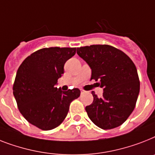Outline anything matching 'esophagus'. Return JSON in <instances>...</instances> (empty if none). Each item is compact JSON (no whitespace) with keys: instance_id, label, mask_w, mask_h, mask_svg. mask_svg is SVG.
<instances>
[{"instance_id":"obj_1","label":"esophagus","mask_w":155,"mask_h":155,"mask_svg":"<svg viewBox=\"0 0 155 155\" xmlns=\"http://www.w3.org/2000/svg\"><path fill=\"white\" fill-rule=\"evenodd\" d=\"M87 91L84 90H81V94H84V93H86Z\"/></svg>"}]
</instances>
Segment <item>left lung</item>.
Here are the masks:
<instances>
[{"label": "left lung", "instance_id": "1", "mask_svg": "<svg viewBox=\"0 0 155 155\" xmlns=\"http://www.w3.org/2000/svg\"><path fill=\"white\" fill-rule=\"evenodd\" d=\"M77 54L91 69V80H99L103 97L94 91L93 103L87 106L90 119L108 130L122 125L134 110L140 83L136 67L123 51L107 45L78 48Z\"/></svg>", "mask_w": 155, "mask_h": 155}]
</instances>
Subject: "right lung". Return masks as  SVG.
Masks as SVG:
<instances>
[{
    "label": "right lung",
    "mask_w": 155,
    "mask_h": 155,
    "mask_svg": "<svg viewBox=\"0 0 155 155\" xmlns=\"http://www.w3.org/2000/svg\"><path fill=\"white\" fill-rule=\"evenodd\" d=\"M76 48H45L28 56L19 67L13 95L20 112L41 130L57 127L66 118L72 100L80 97L78 88L63 91L56 87L64 73V66Z\"/></svg>",
    "instance_id": "right-lung-1"
}]
</instances>
